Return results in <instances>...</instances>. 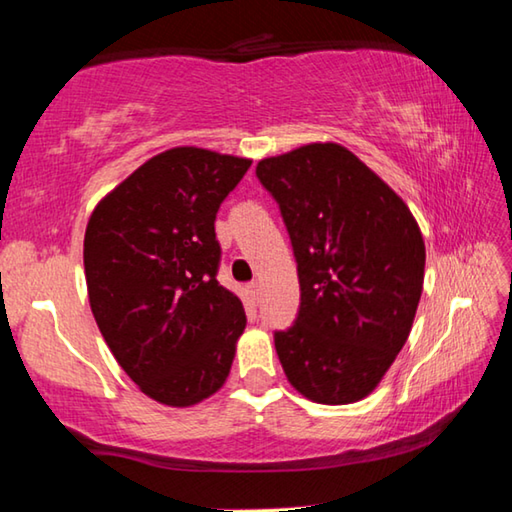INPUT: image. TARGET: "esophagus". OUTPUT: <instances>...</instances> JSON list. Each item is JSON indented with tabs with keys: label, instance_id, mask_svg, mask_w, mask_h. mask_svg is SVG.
<instances>
[{
	"label": "esophagus",
	"instance_id": "esophagus-1",
	"mask_svg": "<svg viewBox=\"0 0 512 512\" xmlns=\"http://www.w3.org/2000/svg\"><path fill=\"white\" fill-rule=\"evenodd\" d=\"M246 293H248L250 302H253V305H257V300H259V284L257 282H250L248 287H246Z\"/></svg>",
	"mask_w": 512,
	"mask_h": 512
}]
</instances>
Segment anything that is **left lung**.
Returning <instances> with one entry per match:
<instances>
[{
    "label": "left lung",
    "mask_w": 512,
    "mask_h": 512,
    "mask_svg": "<svg viewBox=\"0 0 512 512\" xmlns=\"http://www.w3.org/2000/svg\"><path fill=\"white\" fill-rule=\"evenodd\" d=\"M298 264L300 309L277 329L287 379L311 402L363 400L409 339L424 241L404 201L339 144H307L257 164Z\"/></svg>",
    "instance_id": "left-lung-1"
}]
</instances>
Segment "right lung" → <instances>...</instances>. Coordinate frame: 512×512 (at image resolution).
<instances>
[{
	"label": "right lung",
	"mask_w": 512,
	"mask_h": 512,
	"mask_svg": "<svg viewBox=\"0 0 512 512\" xmlns=\"http://www.w3.org/2000/svg\"><path fill=\"white\" fill-rule=\"evenodd\" d=\"M250 160L194 146L164 151L112 189L85 230L94 320L119 366L155 402L219 391L246 327L216 273V212Z\"/></svg>",
	"instance_id": "right-lung-1"
}]
</instances>
